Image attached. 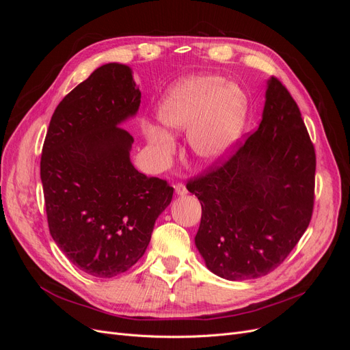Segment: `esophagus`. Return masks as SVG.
Returning a JSON list of instances; mask_svg holds the SVG:
<instances>
[{
	"label": "esophagus",
	"instance_id": "obj_1",
	"mask_svg": "<svg viewBox=\"0 0 350 350\" xmlns=\"http://www.w3.org/2000/svg\"><path fill=\"white\" fill-rule=\"evenodd\" d=\"M175 193L178 194V196H185L187 193H188V189H187V187H185V184H183V183H179V184H175Z\"/></svg>",
	"mask_w": 350,
	"mask_h": 350
}]
</instances>
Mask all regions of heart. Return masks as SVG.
I'll return each mask as SVG.
<instances>
[{
	"mask_svg": "<svg viewBox=\"0 0 350 350\" xmlns=\"http://www.w3.org/2000/svg\"><path fill=\"white\" fill-rule=\"evenodd\" d=\"M247 113L243 92L219 76L184 79L159 103L157 118L165 129L185 131L189 150L197 162L210 165L224 157L238 139ZM143 133L153 153L167 162L175 140L161 126L146 122Z\"/></svg>",
	"mask_w": 350,
	"mask_h": 350,
	"instance_id": "obj_1",
	"label": "heart"
}]
</instances>
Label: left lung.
<instances>
[{"instance_id":"8db88e82","label":"left lung","mask_w":350,"mask_h":350,"mask_svg":"<svg viewBox=\"0 0 350 350\" xmlns=\"http://www.w3.org/2000/svg\"><path fill=\"white\" fill-rule=\"evenodd\" d=\"M315 152L298 105L270 77L261 122L229 159L187 184L201 203L196 247L226 280L266 276L310 225Z\"/></svg>"}]
</instances>
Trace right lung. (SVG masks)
Wrapping results in <instances>:
<instances>
[{
  "label": "right lung",
  "instance_id": "obj_1",
  "mask_svg": "<svg viewBox=\"0 0 350 350\" xmlns=\"http://www.w3.org/2000/svg\"><path fill=\"white\" fill-rule=\"evenodd\" d=\"M142 92L129 66L109 62L74 88L52 115L40 157L48 226L66 257L93 278L129 270L149 245L174 188L131 163Z\"/></svg>",
  "mask_w": 350,
  "mask_h": 350
}]
</instances>
